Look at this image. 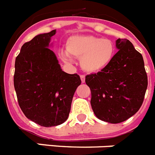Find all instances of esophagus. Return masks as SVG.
Segmentation results:
<instances>
[{"instance_id":"1","label":"esophagus","mask_w":155,"mask_h":155,"mask_svg":"<svg viewBox=\"0 0 155 155\" xmlns=\"http://www.w3.org/2000/svg\"><path fill=\"white\" fill-rule=\"evenodd\" d=\"M80 79H81L82 83H85V76H84V75H81V76H80Z\"/></svg>"}]
</instances>
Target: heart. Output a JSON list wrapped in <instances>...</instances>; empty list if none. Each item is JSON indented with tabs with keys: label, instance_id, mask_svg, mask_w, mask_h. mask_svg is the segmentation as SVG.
Listing matches in <instances>:
<instances>
[{
	"label": "heart",
	"instance_id": "1",
	"mask_svg": "<svg viewBox=\"0 0 155 155\" xmlns=\"http://www.w3.org/2000/svg\"><path fill=\"white\" fill-rule=\"evenodd\" d=\"M66 53L62 52L63 61H68L69 56L80 58V66L88 73H97L108 66L115 54V44L109 39L91 35H74L65 44Z\"/></svg>",
	"mask_w": 155,
	"mask_h": 155
}]
</instances>
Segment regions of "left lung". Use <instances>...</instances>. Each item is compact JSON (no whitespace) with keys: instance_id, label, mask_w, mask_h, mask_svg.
<instances>
[{"instance_id":"8db88e82","label":"left lung","mask_w":155,"mask_h":155,"mask_svg":"<svg viewBox=\"0 0 155 155\" xmlns=\"http://www.w3.org/2000/svg\"><path fill=\"white\" fill-rule=\"evenodd\" d=\"M108 66L86 76L91 91V104L99 119L119 123L135 115L142 105L147 88L143 56L127 39H118Z\"/></svg>"}]
</instances>
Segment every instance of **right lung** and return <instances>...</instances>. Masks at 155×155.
I'll list each match as a JSON object with an SVG mask.
<instances>
[{"mask_svg":"<svg viewBox=\"0 0 155 155\" xmlns=\"http://www.w3.org/2000/svg\"><path fill=\"white\" fill-rule=\"evenodd\" d=\"M55 33L56 29L25 43L15 64L14 87L19 107L26 118L45 127L67 120L75 91L81 84L79 75L62 71L48 48Z\"/></svg>","mask_w":155,"mask_h":155,"instance_id":"add662e5","label":"right lung"}]
</instances>
